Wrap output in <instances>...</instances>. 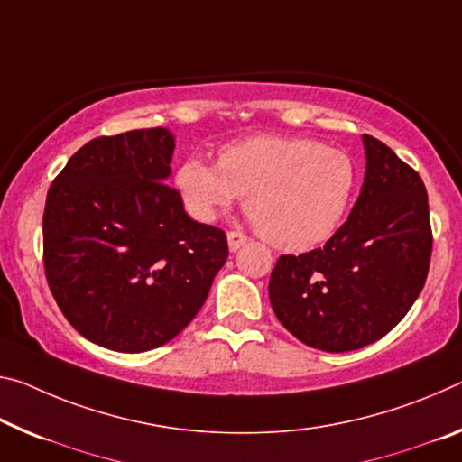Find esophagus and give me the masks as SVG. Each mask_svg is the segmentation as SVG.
<instances>
[{
	"mask_svg": "<svg viewBox=\"0 0 462 462\" xmlns=\"http://www.w3.org/2000/svg\"><path fill=\"white\" fill-rule=\"evenodd\" d=\"M246 236L243 232H228V248H230V253H236L240 246H245L246 245Z\"/></svg>",
	"mask_w": 462,
	"mask_h": 462,
	"instance_id": "esophagus-1",
	"label": "esophagus"
}]
</instances>
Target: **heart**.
Segmentation results:
<instances>
[{
    "label": "heart",
    "instance_id": "1",
    "mask_svg": "<svg viewBox=\"0 0 462 462\" xmlns=\"http://www.w3.org/2000/svg\"><path fill=\"white\" fill-rule=\"evenodd\" d=\"M360 171L347 152L309 137L257 135L219 150L217 164L182 160L174 185L189 214L216 219L246 195L263 238L283 251L323 245L356 199Z\"/></svg>",
    "mask_w": 462,
    "mask_h": 462
}]
</instances>
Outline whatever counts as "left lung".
I'll list each match as a JSON object with an SVG mask.
<instances>
[{
	"label": "left lung",
	"instance_id": "8db88e82",
	"mask_svg": "<svg viewBox=\"0 0 462 462\" xmlns=\"http://www.w3.org/2000/svg\"><path fill=\"white\" fill-rule=\"evenodd\" d=\"M365 172L347 222L325 246L282 254L269 302L288 331L314 349H360L405 317L431 257L423 180L389 145L362 135Z\"/></svg>",
	"mask_w": 462,
	"mask_h": 462
}]
</instances>
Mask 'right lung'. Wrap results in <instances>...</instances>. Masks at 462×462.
I'll return each mask as SVG.
<instances>
[{"label": "right lung", "instance_id": "right-lung-1", "mask_svg": "<svg viewBox=\"0 0 462 462\" xmlns=\"http://www.w3.org/2000/svg\"><path fill=\"white\" fill-rule=\"evenodd\" d=\"M166 127L97 137L53 180L42 246L65 319L100 347L139 354L174 339L228 259L226 234L189 217Z\"/></svg>", "mask_w": 462, "mask_h": 462}]
</instances>
